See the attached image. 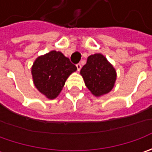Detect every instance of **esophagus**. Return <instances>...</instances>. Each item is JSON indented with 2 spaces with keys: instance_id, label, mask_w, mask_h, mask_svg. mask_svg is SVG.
<instances>
[{
  "instance_id": "esophagus-1",
  "label": "esophagus",
  "mask_w": 152,
  "mask_h": 152,
  "mask_svg": "<svg viewBox=\"0 0 152 152\" xmlns=\"http://www.w3.org/2000/svg\"><path fill=\"white\" fill-rule=\"evenodd\" d=\"M76 67H77V70L79 71V70L81 69V67H82V66H81V64H80V63H78V64H76Z\"/></svg>"
}]
</instances>
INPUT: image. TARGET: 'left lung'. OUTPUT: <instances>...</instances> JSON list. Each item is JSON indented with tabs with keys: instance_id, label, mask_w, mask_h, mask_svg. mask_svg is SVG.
<instances>
[{
	"instance_id": "left-lung-1",
	"label": "left lung",
	"mask_w": 152,
	"mask_h": 152,
	"mask_svg": "<svg viewBox=\"0 0 152 152\" xmlns=\"http://www.w3.org/2000/svg\"><path fill=\"white\" fill-rule=\"evenodd\" d=\"M80 74L86 87L96 97L109 93L113 89L117 79L116 69L101 53L88 56Z\"/></svg>"
}]
</instances>
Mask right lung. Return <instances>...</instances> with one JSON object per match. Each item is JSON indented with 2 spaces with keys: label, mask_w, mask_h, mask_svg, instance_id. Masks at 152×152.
<instances>
[{
  "label": "right lung",
  "mask_w": 152,
  "mask_h": 152,
  "mask_svg": "<svg viewBox=\"0 0 152 152\" xmlns=\"http://www.w3.org/2000/svg\"><path fill=\"white\" fill-rule=\"evenodd\" d=\"M76 66L61 51L51 50L38 56L31 67L34 85L42 95L53 100L61 93L67 78Z\"/></svg>",
  "instance_id": "obj_1"
}]
</instances>
